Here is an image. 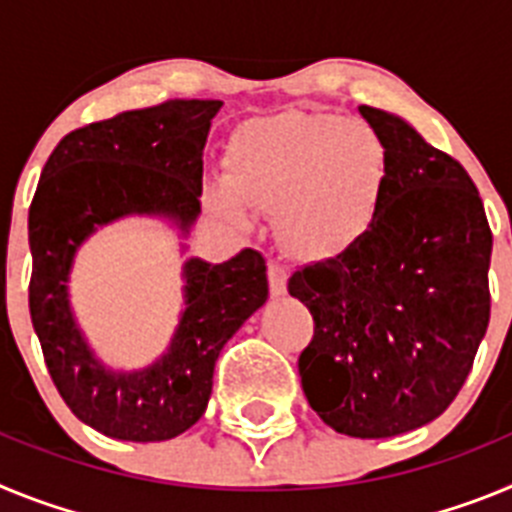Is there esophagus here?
I'll list each match as a JSON object with an SVG mask.
<instances>
[{
	"instance_id": "esophagus-1",
	"label": "esophagus",
	"mask_w": 512,
	"mask_h": 512,
	"mask_svg": "<svg viewBox=\"0 0 512 512\" xmlns=\"http://www.w3.org/2000/svg\"><path fill=\"white\" fill-rule=\"evenodd\" d=\"M269 287L274 297H282L287 292V269L277 261H269Z\"/></svg>"
}]
</instances>
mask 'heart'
<instances>
[{
	"label": "heart",
	"instance_id": "1",
	"mask_svg": "<svg viewBox=\"0 0 512 512\" xmlns=\"http://www.w3.org/2000/svg\"><path fill=\"white\" fill-rule=\"evenodd\" d=\"M228 176L205 187L212 215L235 228L274 207V230L297 259H328L374 223L390 182V151L364 120L312 112L248 120L225 153Z\"/></svg>",
	"mask_w": 512,
	"mask_h": 512
}]
</instances>
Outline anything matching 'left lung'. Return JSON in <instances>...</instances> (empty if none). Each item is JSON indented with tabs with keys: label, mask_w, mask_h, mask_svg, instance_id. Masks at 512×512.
Segmentation results:
<instances>
[{
	"label": "left lung",
	"mask_w": 512,
	"mask_h": 512,
	"mask_svg": "<svg viewBox=\"0 0 512 512\" xmlns=\"http://www.w3.org/2000/svg\"><path fill=\"white\" fill-rule=\"evenodd\" d=\"M390 151L374 223L289 277L315 320L300 354L310 408L333 431L390 438L459 395L490 323L492 233L464 166L390 112L359 107Z\"/></svg>",
	"instance_id": "left-lung-1"
}]
</instances>
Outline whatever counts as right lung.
I'll return each instance as SVG.
<instances>
[{"mask_svg": "<svg viewBox=\"0 0 512 512\" xmlns=\"http://www.w3.org/2000/svg\"><path fill=\"white\" fill-rule=\"evenodd\" d=\"M220 99H169L71 130L45 161L27 238L30 318L45 366L81 423L120 441H169L212 395L215 361L269 297L266 261L243 248L223 264L187 259L184 310L169 348L146 369L104 366L76 325L69 277L79 246L128 215L166 217L189 235L202 205V151Z\"/></svg>", "mask_w": 512, "mask_h": 512, "instance_id": "obj_1", "label": "right lung"}]
</instances>
